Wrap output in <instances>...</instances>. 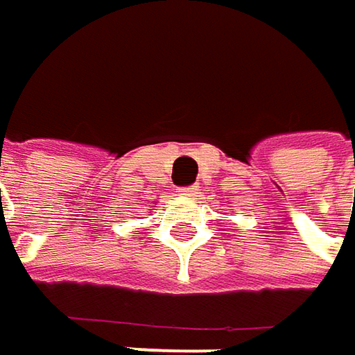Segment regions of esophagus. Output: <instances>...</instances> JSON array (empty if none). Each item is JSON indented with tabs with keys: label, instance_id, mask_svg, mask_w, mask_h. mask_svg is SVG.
<instances>
[{
	"label": "esophagus",
	"instance_id": "1",
	"mask_svg": "<svg viewBox=\"0 0 355 355\" xmlns=\"http://www.w3.org/2000/svg\"><path fill=\"white\" fill-rule=\"evenodd\" d=\"M197 193H199L197 187H180V189H178V195H180V197H187V199L197 197Z\"/></svg>",
	"mask_w": 355,
	"mask_h": 355
}]
</instances>
